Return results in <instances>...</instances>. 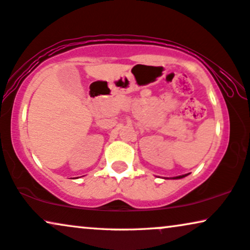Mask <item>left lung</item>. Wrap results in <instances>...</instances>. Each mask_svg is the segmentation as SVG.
Instances as JSON below:
<instances>
[{
	"label": "left lung",
	"mask_w": 250,
	"mask_h": 250,
	"mask_svg": "<svg viewBox=\"0 0 250 250\" xmlns=\"http://www.w3.org/2000/svg\"><path fill=\"white\" fill-rule=\"evenodd\" d=\"M185 176H188V175H182V176H177V177H174V178L178 179V178H183V177H185Z\"/></svg>",
	"instance_id": "obj_1"
}]
</instances>
